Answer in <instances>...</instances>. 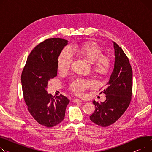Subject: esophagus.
<instances>
[{
  "instance_id": "obj_1",
  "label": "esophagus",
  "mask_w": 152,
  "mask_h": 152,
  "mask_svg": "<svg viewBox=\"0 0 152 152\" xmlns=\"http://www.w3.org/2000/svg\"><path fill=\"white\" fill-rule=\"evenodd\" d=\"M73 102H74V103H82V102H83L82 100H80L79 99H73Z\"/></svg>"
}]
</instances>
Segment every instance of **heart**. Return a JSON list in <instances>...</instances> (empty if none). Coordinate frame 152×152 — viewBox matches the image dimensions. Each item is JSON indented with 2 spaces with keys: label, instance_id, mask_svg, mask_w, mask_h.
I'll list each match as a JSON object with an SVG mask.
<instances>
[{
  "label": "heart",
  "instance_id": "obj_1",
  "mask_svg": "<svg viewBox=\"0 0 152 152\" xmlns=\"http://www.w3.org/2000/svg\"><path fill=\"white\" fill-rule=\"evenodd\" d=\"M73 53L93 63L95 72L99 75H105L110 67V60L106 56H103V50L98 44L88 42L83 45H75L72 48ZM73 54L69 47L65 48L60 53L57 59V65L60 72H66L72 64ZM95 83L92 79L77 78L71 83L70 88L77 94H81L87 88L94 87Z\"/></svg>",
  "mask_w": 152,
  "mask_h": 152
}]
</instances>
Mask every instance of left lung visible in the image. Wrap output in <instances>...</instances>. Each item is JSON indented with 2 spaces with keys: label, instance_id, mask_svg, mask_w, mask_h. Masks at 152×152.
<instances>
[{
  "label": "left lung",
  "instance_id": "1",
  "mask_svg": "<svg viewBox=\"0 0 152 152\" xmlns=\"http://www.w3.org/2000/svg\"><path fill=\"white\" fill-rule=\"evenodd\" d=\"M114 44L115 62L113 72L103 92L106 95L104 102H96L94 113L90 120L94 124L105 127L114 124L129 105L133 88V72L129 60L116 43Z\"/></svg>",
  "mask_w": 152,
  "mask_h": 152
}]
</instances>
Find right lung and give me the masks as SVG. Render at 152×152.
<instances>
[{
    "instance_id": "obj_1",
    "label": "right lung",
    "mask_w": 152,
    "mask_h": 152,
    "mask_svg": "<svg viewBox=\"0 0 152 152\" xmlns=\"http://www.w3.org/2000/svg\"><path fill=\"white\" fill-rule=\"evenodd\" d=\"M66 39L49 38L38 45L29 54L21 75L24 99L28 110L40 125L53 127L64 119L69 100L65 96L48 94V81L57 74V59Z\"/></svg>"
}]
</instances>
